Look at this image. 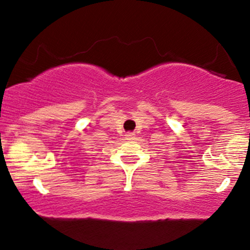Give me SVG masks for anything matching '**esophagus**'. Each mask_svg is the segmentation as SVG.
I'll use <instances>...</instances> for the list:
<instances>
[{
	"label": "esophagus",
	"instance_id": "obj_1",
	"mask_svg": "<svg viewBox=\"0 0 250 250\" xmlns=\"http://www.w3.org/2000/svg\"><path fill=\"white\" fill-rule=\"evenodd\" d=\"M125 139H127V140L135 139V134L134 133H127V134H125Z\"/></svg>",
	"mask_w": 250,
	"mask_h": 250
}]
</instances>
